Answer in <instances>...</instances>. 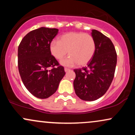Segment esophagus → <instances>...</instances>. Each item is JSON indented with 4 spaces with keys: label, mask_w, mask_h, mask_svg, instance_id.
Masks as SVG:
<instances>
[{
    "label": "esophagus",
    "mask_w": 135,
    "mask_h": 135,
    "mask_svg": "<svg viewBox=\"0 0 135 135\" xmlns=\"http://www.w3.org/2000/svg\"><path fill=\"white\" fill-rule=\"evenodd\" d=\"M65 72H69V71H70V70L69 69H67V68H65Z\"/></svg>",
    "instance_id": "esophagus-1"
}]
</instances>
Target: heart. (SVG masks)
<instances>
[{
	"label": "heart",
	"instance_id": "b5f03b06",
	"mask_svg": "<svg viewBox=\"0 0 135 135\" xmlns=\"http://www.w3.org/2000/svg\"><path fill=\"white\" fill-rule=\"evenodd\" d=\"M96 49L94 38L83 32L65 33L58 41L54 40L49 44L51 54L56 60H61L67 53L70 55L61 61L62 65L66 66H73L77 63L80 66L86 65L93 58Z\"/></svg>",
	"mask_w": 135,
	"mask_h": 135
}]
</instances>
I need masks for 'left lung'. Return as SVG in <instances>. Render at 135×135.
Returning <instances> with one entry per match:
<instances>
[{"label":"left lung","mask_w":135,"mask_h":135,"mask_svg":"<svg viewBox=\"0 0 135 135\" xmlns=\"http://www.w3.org/2000/svg\"><path fill=\"white\" fill-rule=\"evenodd\" d=\"M91 31L97 46L95 54L88 67L74 70V90L84 101H94L105 94L112 83L117 64V54L111 40L99 31Z\"/></svg>","instance_id":"left-lung-1"}]
</instances>
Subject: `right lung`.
Instances as JSON below:
<instances>
[{
	"instance_id": "right-lung-1",
	"label": "right lung",
	"mask_w": 135,
	"mask_h": 135,
	"mask_svg": "<svg viewBox=\"0 0 135 135\" xmlns=\"http://www.w3.org/2000/svg\"><path fill=\"white\" fill-rule=\"evenodd\" d=\"M58 29L41 27L31 31L23 37L18 51V69L23 84L34 97L47 98L58 89L65 75L49 51V44ZM54 68L50 71L48 69Z\"/></svg>"
}]
</instances>
